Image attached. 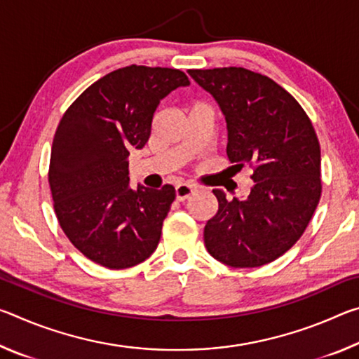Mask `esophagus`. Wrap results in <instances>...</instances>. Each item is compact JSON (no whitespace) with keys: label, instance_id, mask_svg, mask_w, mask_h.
<instances>
[{"label":"esophagus","instance_id":"obj_1","mask_svg":"<svg viewBox=\"0 0 359 359\" xmlns=\"http://www.w3.org/2000/svg\"><path fill=\"white\" fill-rule=\"evenodd\" d=\"M196 191V188H194L193 185H188V184H179L177 187H175V199L177 201H185V199H188L191 196V194Z\"/></svg>","mask_w":359,"mask_h":359}]
</instances>
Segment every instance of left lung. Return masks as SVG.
<instances>
[{"mask_svg": "<svg viewBox=\"0 0 359 359\" xmlns=\"http://www.w3.org/2000/svg\"><path fill=\"white\" fill-rule=\"evenodd\" d=\"M188 74L222 107L234 168L253 169L244 201L214 190L218 210L204 226L205 248L231 267L272 263L301 238L321 196L312 121L287 90L259 72L229 66Z\"/></svg>", "mask_w": 359, "mask_h": 359, "instance_id": "obj_1", "label": "left lung"}]
</instances>
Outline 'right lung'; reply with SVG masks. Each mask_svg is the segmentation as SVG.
I'll return each instance as SVG.
<instances>
[{
  "mask_svg": "<svg viewBox=\"0 0 359 359\" xmlns=\"http://www.w3.org/2000/svg\"><path fill=\"white\" fill-rule=\"evenodd\" d=\"M185 85L180 69L125 66L90 85L60 120L48 166L53 209L93 263L126 269L155 252L175 190H133L128 155L149 141L160 101Z\"/></svg>",
  "mask_w": 359,
  "mask_h": 359,
  "instance_id": "obj_1",
  "label": "right lung"
}]
</instances>
